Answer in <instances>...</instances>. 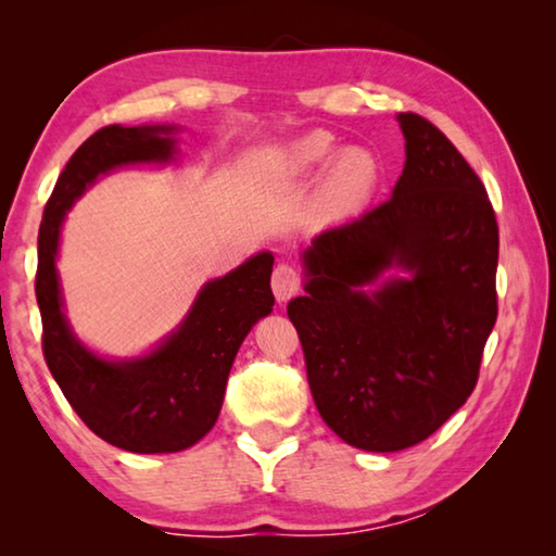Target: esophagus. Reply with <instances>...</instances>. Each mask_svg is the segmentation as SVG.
Returning a JSON list of instances; mask_svg holds the SVG:
<instances>
[{"label":"esophagus","instance_id":"obj_1","mask_svg":"<svg viewBox=\"0 0 556 556\" xmlns=\"http://www.w3.org/2000/svg\"><path fill=\"white\" fill-rule=\"evenodd\" d=\"M301 287L299 275L289 265H277L275 271H271V291H275L277 301H289L291 296H296V291Z\"/></svg>","mask_w":556,"mask_h":556}]
</instances>
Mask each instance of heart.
<instances>
[{
    "instance_id": "obj_1",
    "label": "heart",
    "mask_w": 556,
    "mask_h": 556,
    "mask_svg": "<svg viewBox=\"0 0 556 556\" xmlns=\"http://www.w3.org/2000/svg\"><path fill=\"white\" fill-rule=\"evenodd\" d=\"M326 167L321 186H318V203L331 215H348L368 203L380 186L378 156L363 147H345L336 152V139L328 131H308L294 139L277 156L281 174L289 178L314 176Z\"/></svg>"
}]
</instances>
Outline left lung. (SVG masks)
I'll return each instance as SVG.
<instances>
[{
    "instance_id": "1",
    "label": "left lung",
    "mask_w": 556,
    "mask_h": 556,
    "mask_svg": "<svg viewBox=\"0 0 556 556\" xmlns=\"http://www.w3.org/2000/svg\"><path fill=\"white\" fill-rule=\"evenodd\" d=\"M397 122L407 159L392 199L316 235L301 255L306 294L287 306L318 414L378 454L419 444L464 407L497 318L485 186L429 119Z\"/></svg>"
}]
</instances>
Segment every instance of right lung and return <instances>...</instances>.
<instances>
[{"instance_id":"add662e5","label":"right lung","mask_w":556,"mask_h":556,"mask_svg":"<svg viewBox=\"0 0 556 556\" xmlns=\"http://www.w3.org/2000/svg\"><path fill=\"white\" fill-rule=\"evenodd\" d=\"M176 131V125L98 129L65 164L39 228L36 301L46 365L88 429L131 454H176L208 434L244 336L275 306V255L257 252L203 285L176 331L144 355L102 357L73 333L55 269L65 213L102 174L172 162Z\"/></svg>"}]
</instances>
